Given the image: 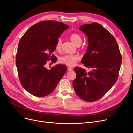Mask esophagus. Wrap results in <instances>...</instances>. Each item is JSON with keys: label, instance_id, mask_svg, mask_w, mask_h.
Wrapping results in <instances>:
<instances>
[{"label": "esophagus", "instance_id": "34e87169", "mask_svg": "<svg viewBox=\"0 0 133 133\" xmlns=\"http://www.w3.org/2000/svg\"><path fill=\"white\" fill-rule=\"evenodd\" d=\"M67 70H68V71H71L73 70V68H71V67H70V66H68V67H67Z\"/></svg>", "mask_w": 133, "mask_h": 133}]
</instances>
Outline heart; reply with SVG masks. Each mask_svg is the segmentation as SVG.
I'll list each match as a JSON object with an SVG mask.
<instances>
[{
  "label": "heart",
  "mask_w": 133,
  "mask_h": 133,
  "mask_svg": "<svg viewBox=\"0 0 133 133\" xmlns=\"http://www.w3.org/2000/svg\"><path fill=\"white\" fill-rule=\"evenodd\" d=\"M70 38L71 41L77 46L80 45L82 42V38L78 33H72L70 35ZM62 48V39L59 38L57 40L55 44V49L56 51H60ZM80 56L78 54L65 55L60 57L59 61L61 63L68 66H73L79 60Z\"/></svg>",
  "instance_id": "1"
}]
</instances>
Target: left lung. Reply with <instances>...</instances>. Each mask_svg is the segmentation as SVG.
Listing matches in <instances>:
<instances>
[{"instance_id": "obj_1", "label": "left lung", "mask_w": 133, "mask_h": 133, "mask_svg": "<svg viewBox=\"0 0 133 133\" xmlns=\"http://www.w3.org/2000/svg\"><path fill=\"white\" fill-rule=\"evenodd\" d=\"M79 29L87 35L89 41L87 52L81 62L91 71L75 67L77 77L73 86L80 98L95 102L105 95L116 83L122 56L114 36L100 24H86Z\"/></svg>"}]
</instances>
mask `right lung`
<instances>
[{
    "label": "right lung",
    "mask_w": 133,
    "mask_h": 133,
    "mask_svg": "<svg viewBox=\"0 0 133 133\" xmlns=\"http://www.w3.org/2000/svg\"><path fill=\"white\" fill-rule=\"evenodd\" d=\"M69 27L62 22L43 21L31 26L20 40L16 64L21 85L36 97H44L55 90L67 71L64 65H56L50 70L45 65L55 62L53 54L55 44L63 31Z\"/></svg>",
    "instance_id": "right-lung-1"
}]
</instances>
